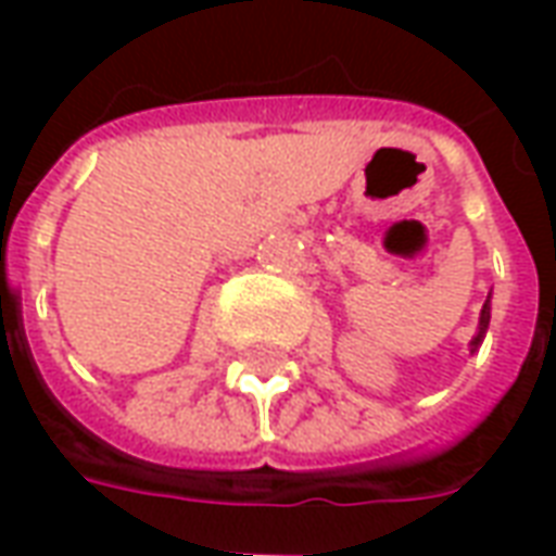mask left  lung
Here are the masks:
<instances>
[{"instance_id":"8db88e82","label":"left lung","mask_w":556,"mask_h":556,"mask_svg":"<svg viewBox=\"0 0 556 556\" xmlns=\"http://www.w3.org/2000/svg\"><path fill=\"white\" fill-rule=\"evenodd\" d=\"M489 321H491V294L485 298V303H482V313H479V327H477V337L470 339V354L482 345V339H485V333H489Z\"/></svg>"}]
</instances>
